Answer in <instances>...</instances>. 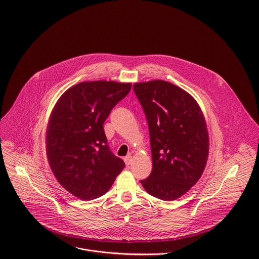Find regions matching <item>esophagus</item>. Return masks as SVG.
Segmentation results:
<instances>
[{"label":"esophagus","mask_w":259,"mask_h":259,"mask_svg":"<svg viewBox=\"0 0 259 259\" xmlns=\"http://www.w3.org/2000/svg\"><path fill=\"white\" fill-rule=\"evenodd\" d=\"M124 162H125L126 166H130L132 164V162H133V156H131V155L125 156L124 157Z\"/></svg>","instance_id":"34e87169"}]
</instances>
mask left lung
Returning a JSON list of instances; mask_svg holds the SVG:
<instances>
[{"label":"left lung","instance_id":"obj_1","mask_svg":"<svg viewBox=\"0 0 259 259\" xmlns=\"http://www.w3.org/2000/svg\"><path fill=\"white\" fill-rule=\"evenodd\" d=\"M134 91L147 116L152 170L141 184L150 195L175 200L200 179L209 139L203 113L185 90L161 79L137 82Z\"/></svg>","mask_w":259,"mask_h":259}]
</instances>
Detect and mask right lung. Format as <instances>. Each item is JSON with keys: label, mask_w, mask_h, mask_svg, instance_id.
Listing matches in <instances>:
<instances>
[{"label": "right lung", "mask_w": 259, "mask_h": 259, "mask_svg": "<svg viewBox=\"0 0 259 259\" xmlns=\"http://www.w3.org/2000/svg\"><path fill=\"white\" fill-rule=\"evenodd\" d=\"M131 89L130 82L82 81L67 90L52 111L48 160L60 185L79 199L104 195L125 166L108 146L104 122Z\"/></svg>", "instance_id": "add662e5"}]
</instances>
